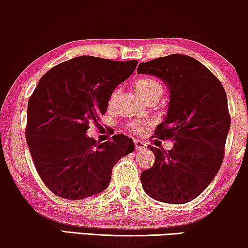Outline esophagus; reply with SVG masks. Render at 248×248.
Masks as SVG:
<instances>
[{"instance_id":"esophagus-1","label":"esophagus","mask_w":248,"mask_h":248,"mask_svg":"<svg viewBox=\"0 0 248 248\" xmlns=\"http://www.w3.org/2000/svg\"><path fill=\"white\" fill-rule=\"evenodd\" d=\"M134 147H135V150L139 151V150H142V149L147 148V144H145V142L141 140H134Z\"/></svg>"}]
</instances>
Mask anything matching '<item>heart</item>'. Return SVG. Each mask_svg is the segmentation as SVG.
Returning a JSON list of instances; mask_svg holds the SVG:
<instances>
[{
	"mask_svg": "<svg viewBox=\"0 0 248 248\" xmlns=\"http://www.w3.org/2000/svg\"><path fill=\"white\" fill-rule=\"evenodd\" d=\"M134 88L138 91V93L147 101L158 100L164 93V86H162L160 81L149 77L141 78V79L135 81ZM116 98L117 91H114L109 97V105L113 104L116 100ZM130 130L135 132V133H141V132L144 131V126L138 123V122H133V123L130 124Z\"/></svg>",
	"mask_w": 248,
	"mask_h": 248,
	"instance_id": "heart-1",
	"label": "heart"
}]
</instances>
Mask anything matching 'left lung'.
Masks as SVG:
<instances>
[{
	"mask_svg": "<svg viewBox=\"0 0 248 248\" xmlns=\"http://www.w3.org/2000/svg\"><path fill=\"white\" fill-rule=\"evenodd\" d=\"M138 73L160 78L168 86L167 117L155 137L174 141L169 151L150 147L155 160L142 171V187L157 201L187 203L208 187L225 157L230 128L226 91L208 67L182 54L140 63Z\"/></svg>",
	"mask_w": 248,
	"mask_h": 248,
	"instance_id": "1",
	"label": "left lung"
}]
</instances>
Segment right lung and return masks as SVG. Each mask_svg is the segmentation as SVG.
<instances>
[{"instance_id": "add662e5", "label": "right lung", "mask_w": 248, "mask_h": 248, "mask_svg": "<svg viewBox=\"0 0 248 248\" xmlns=\"http://www.w3.org/2000/svg\"><path fill=\"white\" fill-rule=\"evenodd\" d=\"M137 64L79 56L40 78L28 100L26 140L39 177L55 195L82 200L103 192L115 164L133 152V141L124 134L99 143L86 133Z\"/></svg>"}]
</instances>
